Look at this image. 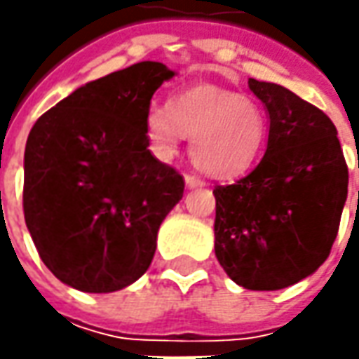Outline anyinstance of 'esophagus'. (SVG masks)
<instances>
[{"mask_svg": "<svg viewBox=\"0 0 359 359\" xmlns=\"http://www.w3.org/2000/svg\"><path fill=\"white\" fill-rule=\"evenodd\" d=\"M186 186L189 187V189H194V187H203L205 186V182H203V180H200L198 175H189V173H187Z\"/></svg>", "mask_w": 359, "mask_h": 359, "instance_id": "obj_1", "label": "esophagus"}]
</instances>
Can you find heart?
<instances>
[{"label": "heart", "instance_id": "b5f03b06", "mask_svg": "<svg viewBox=\"0 0 359 359\" xmlns=\"http://www.w3.org/2000/svg\"><path fill=\"white\" fill-rule=\"evenodd\" d=\"M145 133L161 158L180 151L189 137L196 168L215 180L243 175L264 151L268 114L250 95L217 86H194L177 91L163 107L145 116Z\"/></svg>", "mask_w": 359, "mask_h": 359}]
</instances>
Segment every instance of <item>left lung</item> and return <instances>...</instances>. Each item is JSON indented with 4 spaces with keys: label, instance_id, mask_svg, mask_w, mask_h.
<instances>
[{
    "label": "left lung",
    "instance_id": "left-lung-1",
    "mask_svg": "<svg viewBox=\"0 0 359 359\" xmlns=\"http://www.w3.org/2000/svg\"><path fill=\"white\" fill-rule=\"evenodd\" d=\"M269 114L268 149L245 177L215 186V257L245 290H282L327 259L348 198L332 119L294 91L248 81Z\"/></svg>",
    "mask_w": 359,
    "mask_h": 359
}]
</instances>
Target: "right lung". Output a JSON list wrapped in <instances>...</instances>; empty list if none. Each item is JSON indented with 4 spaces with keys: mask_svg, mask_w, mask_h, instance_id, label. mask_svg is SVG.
I'll return each mask as SVG.
<instances>
[{
    "mask_svg": "<svg viewBox=\"0 0 359 359\" xmlns=\"http://www.w3.org/2000/svg\"><path fill=\"white\" fill-rule=\"evenodd\" d=\"M173 77L133 63L67 95L35 121L23 158V215L48 269L79 292H118L144 276L184 177L147 149L145 116Z\"/></svg>",
    "mask_w": 359,
    "mask_h": 359,
    "instance_id": "1",
    "label": "right lung"
}]
</instances>
